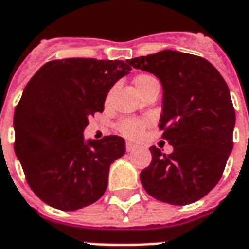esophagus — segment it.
I'll return each instance as SVG.
<instances>
[{
    "mask_svg": "<svg viewBox=\"0 0 249 249\" xmlns=\"http://www.w3.org/2000/svg\"><path fill=\"white\" fill-rule=\"evenodd\" d=\"M136 148H138V146L135 145V144H132V142H127V144H126V151H127V152L135 151Z\"/></svg>",
    "mask_w": 249,
    "mask_h": 249,
    "instance_id": "obj_1",
    "label": "esophagus"
}]
</instances>
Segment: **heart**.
Returning <instances> with one entry per match:
<instances>
[{
	"label": "heart",
	"mask_w": 249,
	"mask_h": 249,
	"mask_svg": "<svg viewBox=\"0 0 249 249\" xmlns=\"http://www.w3.org/2000/svg\"><path fill=\"white\" fill-rule=\"evenodd\" d=\"M134 84L136 87V89L140 92V94L144 92L145 89H148L151 86H155V84H159L157 79L151 74H146V72H142V74H138L134 78ZM109 97L110 94H107V103L109 101ZM146 122L144 119L140 118H123L121 119L117 124H115V130L118 134H121L122 136L127 139H138L142 136V131L145 130Z\"/></svg>",
	"instance_id": "1"
}]
</instances>
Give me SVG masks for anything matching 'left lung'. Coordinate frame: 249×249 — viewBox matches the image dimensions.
Instances as JSON below:
<instances>
[{
    "instance_id": "1",
    "label": "left lung",
    "mask_w": 249,
    "mask_h": 249,
    "mask_svg": "<svg viewBox=\"0 0 249 249\" xmlns=\"http://www.w3.org/2000/svg\"><path fill=\"white\" fill-rule=\"evenodd\" d=\"M127 63L155 74L163 88L159 127L174 151L151 146L140 174L144 190L163 203L187 205L211 192L232 151L235 110L218 70L203 57L162 51Z\"/></svg>"
}]
</instances>
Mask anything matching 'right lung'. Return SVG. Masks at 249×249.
Masks as SVG:
<instances>
[{
    "label": "right lung",
    "instance_id": "1",
    "mask_svg": "<svg viewBox=\"0 0 249 249\" xmlns=\"http://www.w3.org/2000/svg\"><path fill=\"white\" fill-rule=\"evenodd\" d=\"M130 70L118 59H54L28 82L15 107L14 151L28 186L45 204L76 211L105 194L110 165L124 155L126 142L110 135L84 144L83 131Z\"/></svg>",
    "mask_w": 249,
    "mask_h": 249
}]
</instances>
